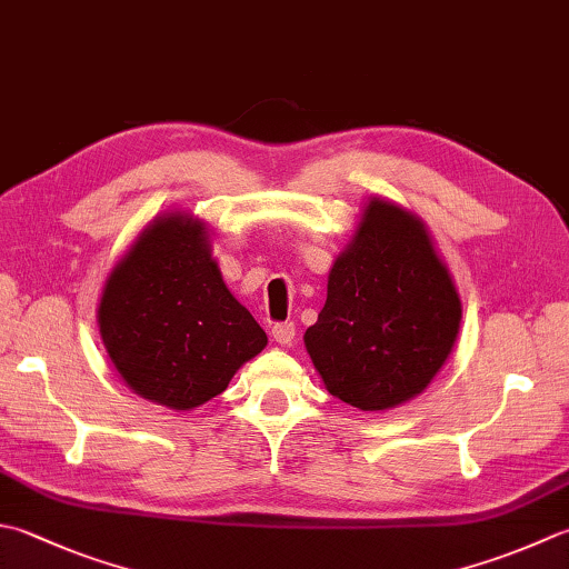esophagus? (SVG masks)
<instances>
[{"label":"esophagus","mask_w":569,"mask_h":569,"mask_svg":"<svg viewBox=\"0 0 569 569\" xmlns=\"http://www.w3.org/2000/svg\"><path fill=\"white\" fill-rule=\"evenodd\" d=\"M271 336L278 345H291L293 338H296V326L293 322H276V326L271 328Z\"/></svg>","instance_id":"esophagus-1"}]
</instances>
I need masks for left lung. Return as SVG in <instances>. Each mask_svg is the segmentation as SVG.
Segmentation results:
<instances>
[{"mask_svg":"<svg viewBox=\"0 0 569 569\" xmlns=\"http://www.w3.org/2000/svg\"><path fill=\"white\" fill-rule=\"evenodd\" d=\"M459 326L461 298L425 221L372 197L303 340L332 397L382 411L425 392Z\"/></svg>","mask_w":569,"mask_h":569,"instance_id":"obj_1","label":"left lung"}]
</instances>
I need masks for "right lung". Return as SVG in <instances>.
<instances>
[{
  "label": "right lung",
  "mask_w": 569,
  "mask_h": 569,
  "mask_svg": "<svg viewBox=\"0 0 569 569\" xmlns=\"http://www.w3.org/2000/svg\"><path fill=\"white\" fill-rule=\"evenodd\" d=\"M98 326L122 382L180 411L224 392L269 342L211 259L207 224L182 211L150 221L110 271Z\"/></svg>",
  "instance_id": "obj_1"
}]
</instances>
